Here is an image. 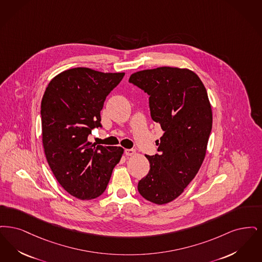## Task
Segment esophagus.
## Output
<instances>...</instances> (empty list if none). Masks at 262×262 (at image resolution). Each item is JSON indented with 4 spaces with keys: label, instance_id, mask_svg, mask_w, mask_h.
<instances>
[{
    "label": "esophagus",
    "instance_id": "esophagus-1",
    "mask_svg": "<svg viewBox=\"0 0 262 262\" xmlns=\"http://www.w3.org/2000/svg\"><path fill=\"white\" fill-rule=\"evenodd\" d=\"M124 152H125L126 156H133L136 152V150L134 148H126Z\"/></svg>",
    "mask_w": 262,
    "mask_h": 262
}]
</instances>
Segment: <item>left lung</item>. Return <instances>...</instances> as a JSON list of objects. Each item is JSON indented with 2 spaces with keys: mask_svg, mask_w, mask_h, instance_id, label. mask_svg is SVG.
I'll return each mask as SVG.
<instances>
[{
  "mask_svg": "<svg viewBox=\"0 0 262 262\" xmlns=\"http://www.w3.org/2000/svg\"><path fill=\"white\" fill-rule=\"evenodd\" d=\"M129 82L147 93L150 116L163 130L159 154L146 156L148 175L138 191L148 202L165 205L178 198L200 170L212 128L205 85L190 69L162 67L133 73Z\"/></svg>",
  "mask_w": 262,
  "mask_h": 262,
  "instance_id": "8db88e82",
  "label": "left lung"
}]
</instances>
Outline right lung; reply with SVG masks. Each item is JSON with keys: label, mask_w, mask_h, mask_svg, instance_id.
<instances>
[{"label": "right lung", "mask_w": 262, "mask_h": 262, "mask_svg": "<svg viewBox=\"0 0 262 262\" xmlns=\"http://www.w3.org/2000/svg\"><path fill=\"white\" fill-rule=\"evenodd\" d=\"M124 74L76 68L57 74L46 88L41 102L46 159L57 182L80 200L104 192L122 157L121 147L96 146L88 136L102 127L103 102Z\"/></svg>", "instance_id": "obj_1"}]
</instances>
